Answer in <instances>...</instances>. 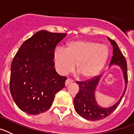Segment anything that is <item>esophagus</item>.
<instances>
[{
	"label": "esophagus",
	"mask_w": 134,
	"mask_h": 134,
	"mask_svg": "<svg viewBox=\"0 0 134 134\" xmlns=\"http://www.w3.org/2000/svg\"><path fill=\"white\" fill-rule=\"evenodd\" d=\"M72 82H73V81H72L71 79H70L68 78V79H66V81H65V85L67 86V85H68L69 84L71 83Z\"/></svg>",
	"instance_id": "obj_1"
}]
</instances>
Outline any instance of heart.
<instances>
[{
  "label": "heart",
  "mask_w": 134,
  "mask_h": 134,
  "mask_svg": "<svg viewBox=\"0 0 134 134\" xmlns=\"http://www.w3.org/2000/svg\"><path fill=\"white\" fill-rule=\"evenodd\" d=\"M109 49L105 45L89 41H75L69 43L65 51L57 48L54 53V63L61 75L71 71L74 65L81 78L90 79L96 77L105 65Z\"/></svg>",
  "instance_id": "obj_1"
}]
</instances>
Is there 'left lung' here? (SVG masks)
Instances as JSON below:
<instances>
[{
	"mask_svg": "<svg viewBox=\"0 0 134 134\" xmlns=\"http://www.w3.org/2000/svg\"><path fill=\"white\" fill-rule=\"evenodd\" d=\"M109 40L114 47L113 57L109 66L111 65H118L122 69L124 79L126 82V87L121 98L117 102L116 104L114 105L111 108H103L97 105L95 99V91L101 78V75L96 76L91 79H88L84 81H76V83L79 85V92L76 95L73 100L75 109L80 116L87 120L97 121L102 120L110 115L118 108L126 93L127 84V62L116 42L109 38Z\"/></svg>",
	"mask_w": 134,
	"mask_h": 134,
	"instance_id": "left-lung-1",
	"label": "left lung"
}]
</instances>
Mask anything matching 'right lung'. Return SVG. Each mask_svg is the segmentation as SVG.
<instances>
[{
    "instance_id": "obj_1",
    "label": "right lung",
    "mask_w": 134,
    "mask_h": 134,
    "mask_svg": "<svg viewBox=\"0 0 134 134\" xmlns=\"http://www.w3.org/2000/svg\"><path fill=\"white\" fill-rule=\"evenodd\" d=\"M66 33L40 31L25 41L10 67V91L18 108L37 115L51 107L55 94L63 89L66 77L54 68V51Z\"/></svg>"
}]
</instances>
